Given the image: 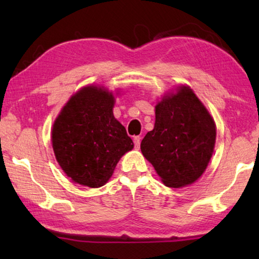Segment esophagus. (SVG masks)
Returning <instances> with one entry per match:
<instances>
[{
	"label": "esophagus",
	"instance_id": "obj_1",
	"mask_svg": "<svg viewBox=\"0 0 259 259\" xmlns=\"http://www.w3.org/2000/svg\"><path fill=\"white\" fill-rule=\"evenodd\" d=\"M134 143H135V147L139 148V146H140V137H139V136H136V137H134Z\"/></svg>",
	"mask_w": 259,
	"mask_h": 259
}]
</instances>
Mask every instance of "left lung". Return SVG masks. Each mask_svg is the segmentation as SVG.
I'll list each match as a JSON object with an SVG mask.
<instances>
[{
  "label": "left lung",
  "instance_id": "8db88e82",
  "mask_svg": "<svg viewBox=\"0 0 259 259\" xmlns=\"http://www.w3.org/2000/svg\"><path fill=\"white\" fill-rule=\"evenodd\" d=\"M216 126L194 93L182 87L155 106L154 129L140 144L166 186L194 183L204 172L212 155Z\"/></svg>",
  "mask_w": 259,
  "mask_h": 259
}]
</instances>
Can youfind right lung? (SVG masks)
Masks as SVG:
<instances>
[{
  "mask_svg": "<svg viewBox=\"0 0 259 259\" xmlns=\"http://www.w3.org/2000/svg\"><path fill=\"white\" fill-rule=\"evenodd\" d=\"M114 97L88 87L69 99L52 128V147L61 169L73 182L100 187L134 143L113 115Z\"/></svg>",
  "mask_w": 259,
  "mask_h": 259,
  "instance_id": "obj_1",
  "label": "right lung"
}]
</instances>
